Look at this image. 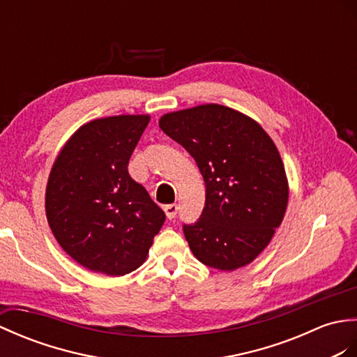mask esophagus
Instances as JSON below:
<instances>
[{"mask_svg":"<svg viewBox=\"0 0 357 357\" xmlns=\"http://www.w3.org/2000/svg\"><path fill=\"white\" fill-rule=\"evenodd\" d=\"M177 211H178V206H177L176 203L166 204V206H165V213H166V217H168L169 220H172L174 217H176Z\"/></svg>","mask_w":357,"mask_h":357,"instance_id":"1","label":"esophagus"}]
</instances>
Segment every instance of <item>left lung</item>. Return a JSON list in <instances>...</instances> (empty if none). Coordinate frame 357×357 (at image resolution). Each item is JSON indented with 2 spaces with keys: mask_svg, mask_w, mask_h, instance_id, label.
I'll list each match as a JSON object with an SVG mask.
<instances>
[{
  "mask_svg": "<svg viewBox=\"0 0 357 357\" xmlns=\"http://www.w3.org/2000/svg\"><path fill=\"white\" fill-rule=\"evenodd\" d=\"M158 126L194 157L206 185L200 218L183 225L195 258L218 271L252 263L271 243L289 202L273 140L253 119L217 104L168 113Z\"/></svg>",
  "mask_w": 357,
  "mask_h": 357,
  "instance_id": "left-lung-1",
  "label": "left lung"
}]
</instances>
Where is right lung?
<instances>
[{"label":"right lung","mask_w":357,"mask_h":357,"mask_svg":"<svg viewBox=\"0 0 357 357\" xmlns=\"http://www.w3.org/2000/svg\"><path fill=\"white\" fill-rule=\"evenodd\" d=\"M149 116H113L82 125L53 163L45 213L76 263L122 276L144 264L165 212L128 172Z\"/></svg>","instance_id":"obj_1"}]
</instances>
